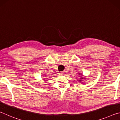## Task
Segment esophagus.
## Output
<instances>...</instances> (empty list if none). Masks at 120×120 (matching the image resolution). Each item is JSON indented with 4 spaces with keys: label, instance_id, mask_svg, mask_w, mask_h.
I'll list each match as a JSON object with an SVG mask.
<instances>
[{
    "label": "esophagus",
    "instance_id": "esophagus-1",
    "mask_svg": "<svg viewBox=\"0 0 120 120\" xmlns=\"http://www.w3.org/2000/svg\"><path fill=\"white\" fill-rule=\"evenodd\" d=\"M64 71H61L59 72V74L60 75H64Z\"/></svg>",
    "mask_w": 120,
    "mask_h": 120
}]
</instances>
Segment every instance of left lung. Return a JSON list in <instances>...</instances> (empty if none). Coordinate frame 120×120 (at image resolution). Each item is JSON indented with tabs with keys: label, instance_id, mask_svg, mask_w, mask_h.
I'll return each mask as SVG.
<instances>
[{
	"label": "left lung",
	"instance_id": "left-lung-1",
	"mask_svg": "<svg viewBox=\"0 0 120 120\" xmlns=\"http://www.w3.org/2000/svg\"><path fill=\"white\" fill-rule=\"evenodd\" d=\"M77 76L78 77H77L78 78L77 79V80L79 82H80V83H82V82H83V79H86V77H83V74L82 73H80V72H79V73H77Z\"/></svg>",
	"mask_w": 120,
	"mask_h": 120
}]
</instances>
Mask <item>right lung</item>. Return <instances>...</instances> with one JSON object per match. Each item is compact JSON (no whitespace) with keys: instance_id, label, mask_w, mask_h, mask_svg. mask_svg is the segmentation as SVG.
Listing matches in <instances>:
<instances>
[{"instance_id":"add662e5","label":"right lung","mask_w":120,"mask_h":120,"mask_svg":"<svg viewBox=\"0 0 120 120\" xmlns=\"http://www.w3.org/2000/svg\"><path fill=\"white\" fill-rule=\"evenodd\" d=\"M44 76H46V75H44ZM43 79H45V78H44Z\"/></svg>"}]
</instances>
